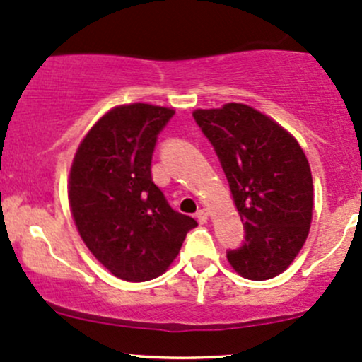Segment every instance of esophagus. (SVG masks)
<instances>
[{"instance_id":"esophagus-1","label":"esophagus","mask_w":362,"mask_h":362,"mask_svg":"<svg viewBox=\"0 0 362 362\" xmlns=\"http://www.w3.org/2000/svg\"><path fill=\"white\" fill-rule=\"evenodd\" d=\"M209 217H211V211H209V209H200V211L197 212V219L200 221L202 224H204V223H207V221H209Z\"/></svg>"}]
</instances>
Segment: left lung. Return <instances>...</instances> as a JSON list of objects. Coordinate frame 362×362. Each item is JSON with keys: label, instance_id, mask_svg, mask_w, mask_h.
Masks as SVG:
<instances>
[{"label": "left lung", "instance_id": "8db88e82", "mask_svg": "<svg viewBox=\"0 0 362 362\" xmlns=\"http://www.w3.org/2000/svg\"><path fill=\"white\" fill-rule=\"evenodd\" d=\"M193 117L216 148L247 233L243 247L228 252V262L254 281L281 274L313 223L314 185L304 150L250 105L197 108Z\"/></svg>", "mask_w": 362, "mask_h": 362}]
</instances>
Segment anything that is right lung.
Returning <instances> with one entry per match:
<instances>
[{
    "mask_svg": "<svg viewBox=\"0 0 362 362\" xmlns=\"http://www.w3.org/2000/svg\"><path fill=\"white\" fill-rule=\"evenodd\" d=\"M174 108L117 105L77 146L69 174V205L96 260L124 281H148L169 269L193 217L170 209L151 180L157 134Z\"/></svg>",
    "mask_w": 362,
    "mask_h": 362,
    "instance_id": "right-lung-1",
    "label": "right lung"
}]
</instances>
